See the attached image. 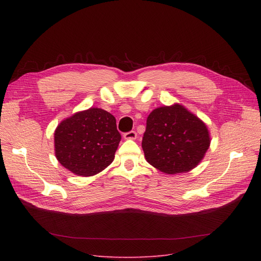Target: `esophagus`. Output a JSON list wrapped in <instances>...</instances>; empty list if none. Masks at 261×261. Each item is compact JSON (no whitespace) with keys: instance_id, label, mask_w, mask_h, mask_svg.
Segmentation results:
<instances>
[{"instance_id":"obj_1","label":"esophagus","mask_w":261,"mask_h":261,"mask_svg":"<svg viewBox=\"0 0 261 261\" xmlns=\"http://www.w3.org/2000/svg\"><path fill=\"white\" fill-rule=\"evenodd\" d=\"M124 139H136L137 138V134L135 130H130L128 133H125L123 135Z\"/></svg>"}]
</instances>
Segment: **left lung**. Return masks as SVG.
Here are the masks:
<instances>
[{
	"instance_id": "1",
	"label": "left lung",
	"mask_w": 261,
	"mask_h": 261,
	"mask_svg": "<svg viewBox=\"0 0 261 261\" xmlns=\"http://www.w3.org/2000/svg\"><path fill=\"white\" fill-rule=\"evenodd\" d=\"M210 141L207 125L183 106L174 103L156 108L148 115L141 147L148 163L174 175L196 168Z\"/></svg>"
}]
</instances>
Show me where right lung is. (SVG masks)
Instances as JSON below:
<instances>
[{"mask_svg":"<svg viewBox=\"0 0 261 261\" xmlns=\"http://www.w3.org/2000/svg\"><path fill=\"white\" fill-rule=\"evenodd\" d=\"M121 141L115 117L90 108L62 121L54 132L55 156L76 175H96L114 160Z\"/></svg>","mask_w":261,"mask_h":261,"instance_id":"add662e5","label":"right lung"}]
</instances>
